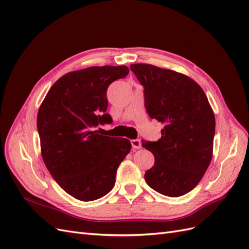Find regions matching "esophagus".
I'll use <instances>...</instances> for the list:
<instances>
[{
    "instance_id": "obj_1",
    "label": "esophagus",
    "mask_w": 249,
    "mask_h": 249,
    "mask_svg": "<svg viewBox=\"0 0 249 249\" xmlns=\"http://www.w3.org/2000/svg\"><path fill=\"white\" fill-rule=\"evenodd\" d=\"M131 144H132V147L135 148V149H139L141 148V141L139 139H133L131 140Z\"/></svg>"
}]
</instances>
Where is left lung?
<instances>
[{
	"mask_svg": "<svg viewBox=\"0 0 249 249\" xmlns=\"http://www.w3.org/2000/svg\"><path fill=\"white\" fill-rule=\"evenodd\" d=\"M144 87L145 109L163 124L161 138L143 141L155 156L144 178L154 190L170 197L190 192L212 160L215 116L202 88L183 73L152 64H131Z\"/></svg>",
	"mask_w": 249,
	"mask_h": 249,
	"instance_id": "8db88e82",
	"label": "left lung"
}]
</instances>
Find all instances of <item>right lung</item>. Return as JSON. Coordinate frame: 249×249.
Here are the masks:
<instances>
[{
    "instance_id": "right-lung-1",
    "label": "right lung",
    "mask_w": 249,
    "mask_h": 249,
    "mask_svg": "<svg viewBox=\"0 0 249 249\" xmlns=\"http://www.w3.org/2000/svg\"><path fill=\"white\" fill-rule=\"evenodd\" d=\"M129 67L92 66L67 72L51 87L37 114L44 164L57 184L82 201L99 199L115 184L119 164L131 150L125 138L104 136L107 89Z\"/></svg>"
}]
</instances>
